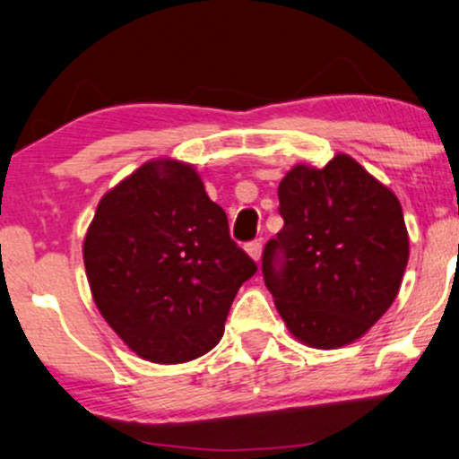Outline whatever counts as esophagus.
<instances>
[{"label":"esophagus","mask_w":459,"mask_h":459,"mask_svg":"<svg viewBox=\"0 0 459 459\" xmlns=\"http://www.w3.org/2000/svg\"><path fill=\"white\" fill-rule=\"evenodd\" d=\"M246 252H247V255H250V259H252V261L259 263V261H261V252H263V244H261V239L250 241V244L246 246Z\"/></svg>","instance_id":"34e87169"}]
</instances>
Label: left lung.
I'll return each mask as SVG.
<instances>
[{
  "mask_svg": "<svg viewBox=\"0 0 459 459\" xmlns=\"http://www.w3.org/2000/svg\"><path fill=\"white\" fill-rule=\"evenodd\" d=\"M284 226L263 250V278L289 332L339 350L391 308L408 265L402 204L356 160L298 163L278 186Z\"/></svg>",
  "mask_w": 459,
  "mask_h": 459,
  "instance_id": "obj_1",
  "label": "left lung"
}]
</instances>
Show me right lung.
I'll list each match as a JSON object with an SVG mask.
<instances>
[{
	"mask_svg": "<svg viewBox=\"0 0 459 459\" xmlns=\"http://www.w3.org/2000/svg\"><path fill=\"white\" fill-rule=\"evenodd\" d=\"M83 265L109 328L160 365L213 350L237 291L256 272L196 168L170 157L142 163L99 200Z\"/></svg>",
	"mask_w": 459,
	"mask_h": 459,
	"instance_id": "add662e5",
	"label": "right lung"
}]
</instances>
